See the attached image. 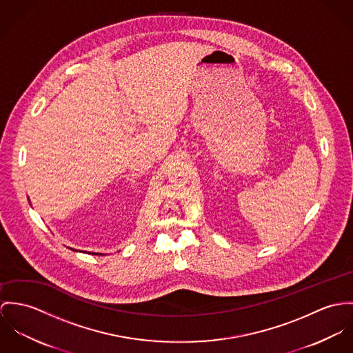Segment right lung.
Segmentation results:
<instances>
[{
    "label": "right lung",
    "mask_w": 353,
    "mask_h": 353,
    "mask_svg": "<svg viewBox=\"0 0 353 353\" xmlns=\"http://www.w3.org/2000/svg\"><path fill=\"white\" fill-rule=\"evenodd\" d=\"M74 250V249H73ZM92 254H103V253H92Z\"/></svg>",
    "instance_id": "add662e5"
}]
</instances>
